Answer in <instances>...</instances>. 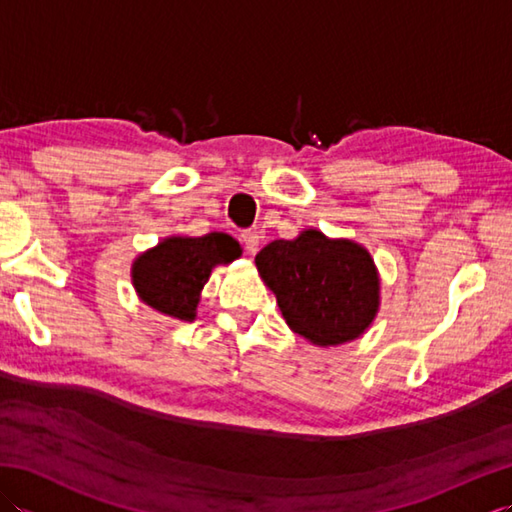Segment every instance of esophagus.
Returning a JSON list of instances; mask_svg holds the SVG:
<instances>
[{
    "instance_id": "1",
    "label": "esophagus",
    "mask_w": 512,
    "mask_h": 512,
    "mask_svg": "<svg viewBox=\"0 0 512 512\" xmlns=\"http://www.w3.org/2000/svg\"><path fill=\"white\" fill-rule=\"evenodd\" d=\"M239 239H242V244H244V248L248 250V253L255 255L257 250H259V239H262V235H259L255 228H248V231H242Z\"/></svg>"
}]
</instances>
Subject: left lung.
<instances>
[{"mask_svg":"<svg viewBox=\"0 0 512 512\" xmlns=\"http://www.w3.org/2000/svg\"><path fill=\"white\" fill-rule=\"evenodd\" d=\"M292 332L319 347L354 341L372 325L380 281L372 255L352 239H330L306 228L297 239H275L255 257Z\"/></svg>","mask_w":512,"mask_h":512,"instance_id":"left-lung-1","label":"left lung"}]
</instances>
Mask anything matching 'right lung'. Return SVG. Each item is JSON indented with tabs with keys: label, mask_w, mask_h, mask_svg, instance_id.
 <instances>
[{
	"label": "right lung",
	"mask_w": 512,
	"mask_h": 512,
	"mask_svg": "<svg viewBox=\"0 0 512 512\" xmlns=\"http://www.w3.org/2000/svg\"><path fill=\"white\" fill-rule=\"evenodd\" d=\"M239 255L242 246L226 233L173 235L134 259L132 284L147 306L173 319L193 321L211 270Z\"/></svg>",
	"instance_id": "obj_1"
}]
</instances>
